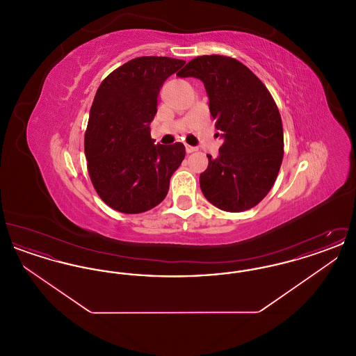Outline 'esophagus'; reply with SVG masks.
Returning a JSON list of instances; mask_svg holds the SVG:
<instances>
[{"label":"esophagus","instance_id":"obj_1","mask_svg":"<svg viewBox=\"0 0 356 356\" xmlns=\"http://www.w3.org/2000/svg\"><path fill=\"white\" fill-rule=\"evenodd\" d=\"M186 153L196 152V151H197V148H196V147H191V145L186 144Z\"/></svg>","mask_w":356,"mask_h":356}]
</instances>
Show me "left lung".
I'll list each match as a JSON object with an SVG mask.
<instances>
[{
  "instance_id": "1",
  "label": "left lung",
  "mask_w": 356,
  "mask_h": 356,
  "mask_svg": "<svg viewBox=\"0 0 356 356\" xmlns=\"http://www.w3.org/2000/svg\"><path fill=\"white\" fill-rule=\"evenodd\" d=\"M177 76L203 81L224 140L216 159L207 154L208 168L200 173L205 199L227 212L252 208L270 192L284 153L282 118L271 93L240 61L219 54L191 60Z\"/></svg>"
}]
</instances>
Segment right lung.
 <instances>
[{"label": "right lung", "mask_w": 356, "mask_h": 356, "mask_svg": "<svg viewBox=\"0 0 356 356\" xmlns=\"http://www.w3.org/2000/svg\"><path fill=\"white\" fill-rule=\"evenodd\" d=\"M184 60L137 57L99 86L85 132L88 172L102 202L122 213H141L161 203L173 172L186 157L181 143L156 144L151 127L165 80Z\"/></svg>", "instance_id": "add662e5"}]
</instances>
